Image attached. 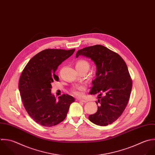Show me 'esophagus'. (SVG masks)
<instances>
[{
    "label": "esophagus",
    "instance_id": "34e87169",
    "mask_svg": "<svg viewBox=\"0 0 155 155\" xmlns=\"http://www.w3.org/2000/svg\"><path fill=\"white\" fill-rule=\"evenodd\" d=\"M79 101H81V102H83V103H87V101L86 100H83V99H78V100Z\"/></svg>",
    "mask_w": 155,
    "mask_h": 155
}]
</instances>
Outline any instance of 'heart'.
<instances>
[{
	"mask_svg": "<svg viewBox=\"0 0 155 155\" xmlns=\"http://www.w3.org/2000/svg\"><path fill=\"white\" fill-rule=\"evenodd\" d=\"M77 69L81 70V69H88L90 67V63L89 61L85 60H79L77 61L75 64ZM86 89V86L84 84H77L71 88V92L72 94L80 97L83 94V92Z\"/></svg>",
	"mask_w": 155,
	"mask_h": 155,
	"instance_id": "1",
	"label": "heart"
}]
</instances>
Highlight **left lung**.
<instances>
[{
    "label": "left lung",
    "instance_id": "left-lung-1",
    "mask_svg": "<svg viewBox=\"0 0 155 155\" xmlns=\"http://www.w3.org/2000/svg\"><path fill=\"white\" fill-rule=\"evenodd\" d=\"M80 55L91 58L97 69L90 93L98 95L100 106L89 119L98 126L110 124L122 115L130 96L132 80L127 64L118 54L100 45L78 50L76 57Z\"/></svg>",
    "mask_w": 155,
    "mask_h": 155
}]
</instances>
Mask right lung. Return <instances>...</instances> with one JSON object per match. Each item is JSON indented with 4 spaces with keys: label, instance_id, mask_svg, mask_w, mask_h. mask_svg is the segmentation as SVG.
<instances>
[{
    "label": "right lung",
    "instance_id": "1",
    "mask_svg": "<svg viewBox=\"0 0 155 155\" xmlns=\"http://www.w3.org/2000/svg\"><path fill=\"white\" fill-rule=\"evenodd\" d=\"M75 50L45 49L34 55L21 72L18 89L23 106L28 115L41 126L51 127L62 122L75 101L68 94L57 100L51 92V83L58 81L55 72Z\"/></svg>",
    "mask_w": 155,
    "mask_h": 155
}]
</instances>
